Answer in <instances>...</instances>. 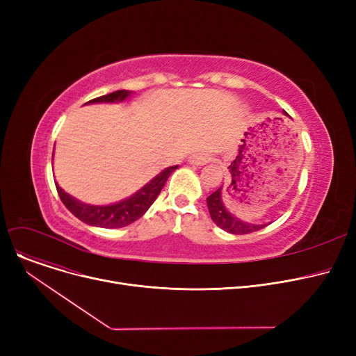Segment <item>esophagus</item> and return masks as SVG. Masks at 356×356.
<instances>
[{"label": "esophagus", "instance_id": "1", "mask_svg": "<svg viewBox=\"0 0 356 356\" xmlns=\"http://www.w3.org/2000/svg\"><path fill=\"white\" fill-rule=\"evenodd\" d=\"M212 160V157L208 154V153H203V152H199V153H193L191 157H189V163L191 164H195V165H203L207 164Z\"/></svg>", "mask_w": 356, "mask_h": 356}]
</instances>
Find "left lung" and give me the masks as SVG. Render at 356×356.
Returning <instances> with one entry per match:
<instances>
[{"label":"left lung","instance_id":"left-lung-1","mask_svg":"<svg viewBox=\"0 0 356 356\" xmlns=\"http://www.w3.org/2000/svg\"><path fill=\"white\" fill-rule=\"evenodd\" d=\"M207 202H208V209H209L212 220L220 229L227 231L229 234H235V235L251 234V232L263 229L264 227L268 225V223L255 225V223H248V222H244V220L238 219L236 216H234L225 208V204H223V202H222V186L216 192H213L211 196H208Z\"/></svg>","mask_w":356,"mask_h":356}]
</instances>
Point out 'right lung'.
<instances>
[{
	"mask_svg": "<svg viewBox=\"0 0 356 356\" xmlns=\"http://www.w3.org/2000/svg\"><path fill=\"white\" fill-rule=\"evenodd\" d=\"M129 95H131L129 90L122 89V90L108 93V95H104V97H98L86 104L121 102L127 99ZM176 168L177 165L164 168L161 173L153 177L145 186H143V188L133 196H129L118 203L106 204V207H95V204L82 203L74 197H72L70 195H67L58 183H56V189H58V193L65 207L78 219L88 223V225L101 227V228H122L140 219L148 211V208L152 207L154 200L157 199V196L160 195L168 176H170Z\"/></svg>",
	"mask_w": 356,
	"mask_h": 356,
	"instance_id": "obj_1",
	"label": "right lung"
}]
</instances>
